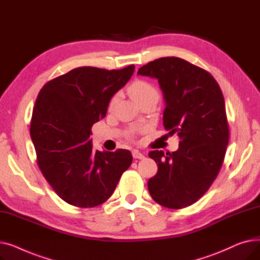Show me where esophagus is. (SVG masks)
Wrapping results in <instances>:
<instances>
[{
    "label": "esophagus",
    "instance_id": "esophagus-1",
    "mask_svg": "<svg viewBox=\"0 0 260 260\" xmlns=\"http://www.w3.org/2000/svg\"><path fill=\"white\" fill-rule=\"evenodd\" d=\"M132 154L135 159H144V155L142 153H140L139 151H137V149H134Z\"/></svg>",
    "mask_w": 260,
    "mask_h": 260
}]
</instances>
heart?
Masks as SVG:
<instances>
[{
  "label": "heart",
  "instance_id": "b5f03b06",
  "mask_svg": "<svg viewBox=\"0 0 260 260\" xmlns=\"http://www.w3.org/2000/svg\"><path fill=\"white\" fill-rule=\"evenodd\" d=\"M128 91L132 95V98L137 103L145 98H148V97H157L158 98V95H159L155 86L143 80H137V81L133 82L132 85L128 88ZM115 102H116V97L111 100L109 106L112 107L115 104Z\"/></svg>",
  "mask_w": 260,
  "mask_h": 260
}]
</instances>
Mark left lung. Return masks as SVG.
Wrapping results in <instances>:
<instances>
[{"instance_id": "left-lung-1", "label": "left lung", "mask_w": 260, "mask_h": 260, "mask_svg": "<svg viewBox=\"0 0 260 260\" xmlns=\"http://www.w3.org/2000/svg\"><path fill=\"white\" fill-rule=\"evenodd\" d=\"M138 75L158 80L166 102L163 125L180 138L172 154L148 153L158 166L148 192L166 208L188 207L210 188L223 163L229 125L222 91L207 71L176 57L149 62Z\"/></svg>"}]
</instances>
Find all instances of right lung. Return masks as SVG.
I'll use <instances>...</instances> for the list:
<instances>
[{"instance_id": "1", "label": "right lung", "mask_w": 260, "mask_h": 260, "mask_svg": "<svg viewBox=\"0 0 260 260\" xmlns=\"http://www.w3.org/2000/svg\"><path fill=\"white\" fill-rule=\"evenodd\" d=\"M135 66L106 71L78 67L41 88L30 123L38 166L60 198L93 208L114 193L132 165L127 149L94 151L91 126L104 118L113 95L131 79Z\"/></svg>"}]
</instances>
